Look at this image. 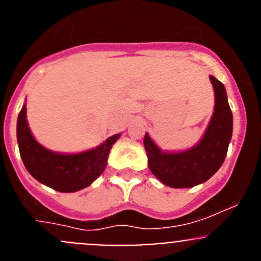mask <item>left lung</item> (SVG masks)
<instances>
[{
    "label": "left lung",
    "instance_id": "8db88e82",
    "mask_svg": "<svg viewBox=\"0 0 261 261\" xmlns=\"http://www.w3.org/2000/svg\"><path fill=\"white\" fill-rule=\"evenodd\" d=\"M215 89V111L196 146L179 152H165L145 134L144 146L152 174L172 188H191L208 180L221 168L232 136V112L223 84L210 75Z\"/></svg>",
    "mask_w": 261,
    "mask_h": 261
}]
</instances>
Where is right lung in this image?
Listing matches in <instances>:
<instances>
[{
	"instance_id": "obj_1",
	"label": "right lung",
	"mask_w": 261,
	"mask_h": 261,
	"mask_svg": "<svg viewBox=\"0 0 261 261\" xmlns=\"http://www.w3.org/2000/svg\"><path fill=\"white\" fill-rule=\"evenodd\" d=\"M121 134L110 136L94 149L78 154H59L45 149L34 139L23 105L17 117V143L21 159L28 172L50 188L70 193L86 188L103 173L110 150Z\"/></svg>"
}]
</instances>
